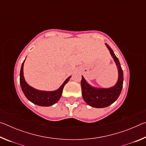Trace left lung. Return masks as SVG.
Segmentation results:
<instances>
[{
	"mask_svg": "<svg viewBox=\"0 0 146 146\" xmlns=\"http://www.w3.org/2000/svg\"><path fill=\"white\" fill-rule=\"evenodd\" d=\"M111 55L117 64L118 70V79L116 84L110 88H96L90 86L82 76L81 88L83 99L89 106L93 108H102L112 104L119 97L123 86V71L118 58L116 56L112 49L106 44Z\"/></svg>",
	"mask_w": 146,
	"mask_h": 146,
	"instance_id": "1",
	"label": "left lung"
}]
</instances>
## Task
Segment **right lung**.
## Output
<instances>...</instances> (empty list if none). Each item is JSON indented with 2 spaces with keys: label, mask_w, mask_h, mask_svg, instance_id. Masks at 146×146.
<instances>
[{
  "label": "right lung",
  "mask_w": 146,
  "mask_h": 146,
  "mask_svg": "<svg viewBox=\"0 0 146 146\" xmlns=\"http://www.w3.org/2000/svg\"><path fill=\"white\" fill-rule=\"evenodd\" d=\"M24 61L22 64L21 72H20V84L21 89L24 95L28 99L35 104L40 106H50L55 104L61 97L64 86L67 83L71 77H69L64 81L58 90L53 91H40L29 86L25 81L23 73V66Z\"/></svg>",
  "instance_id": "obj_1"
}]
</instances>
